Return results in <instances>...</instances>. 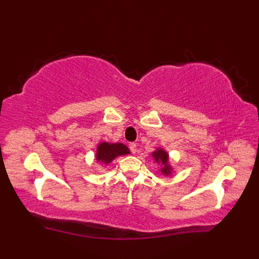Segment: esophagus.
<instances>
[{
	"mask_svg": "<svg viewBox=\"0 0 259 259\" xmlns=\"http://www.w3.org/2000/svg\"><path fill=\"white\" fill-rule=\"evenodd\" d=\"M130 150H131V152H132V153H136V151H137L136 144H134V143H131V144H130Z\"/></svg>",
	"mask_w": 259,
	"mask_h": 259,
	"instance_id": "obj_1",
	"label": "esophagus"
}]
</instances>
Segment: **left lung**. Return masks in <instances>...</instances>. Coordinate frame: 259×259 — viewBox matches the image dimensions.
Returning <instances> with one entry per match:
<instances>
[{
	"mask_svg": "<svg viewBox=\"0 0 259 259\" xmlns=\"http://www.w3.org/2000/svg\"><path fill=\"white\" fill-rule=\"evenodd\" d=\"M152 155H153V158L155 159L156 162H160V163H162L163 165H164V167L162 168V173L166 174V175L169 174L170 168L167 166L168 154H167L165 151H164V150H162V149H158V150L153 152Z\"/></svg>",
	"mask_w": 259,
	"mask_h": 259,
	"instance_id": "8db88e82",
	"label": "left lung"
}]
</instances>
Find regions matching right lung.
Instances as JSON below:
<instances>
[{
  "label": "right lung",
  "mask_w": 259,
  "mask_h": 259,
  "mask_svg": "<svg viewBox=\"0 0 259 259\" xmlns=\"http://www.w3.org/2000/svg\"><path fill=\"white\" fill-rule=\"evenodd\" d=\"M130 153L128 148L123 144H108L101 143L97 148L96 159L105 164L110 163L115 156Z\"/></svg>",
  "instance_id": "obj_1"
}]
</instances>
